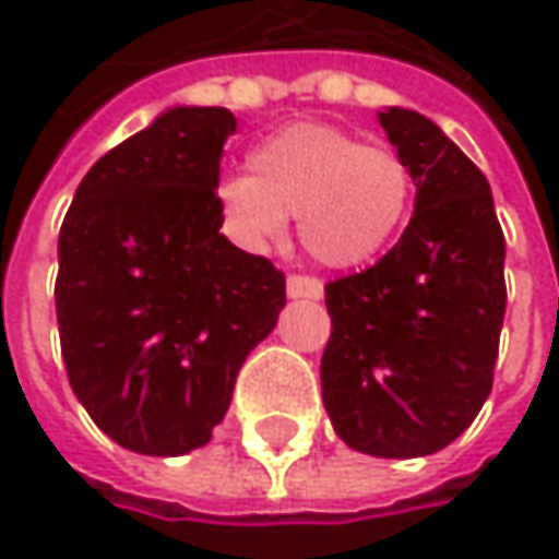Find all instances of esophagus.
<instances>
[{"label":"esophagus","mask_w":559,"mask_h":559,"mask_svg":"<svg viewBox=\"0 0 559 559\" xmlns=\"http://www.w3.org/2000/svg\"><path fill=\"white\" fill-rule=\"evenodd\" d=\"M287 297H310L320 300L323 297V281L313 275H290L287 278Z\"/></svg>","instance_id":"1"}]
</instances>
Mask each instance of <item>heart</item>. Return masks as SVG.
<instances>
[{
  "instance_id": "1",
  "label": "heart",
  "mask_w": 559,
  "mask_h": 559,
  "mask_svg": "<svg viewBox=\"0 0 559 559\" xmlns=\"http://www.w3.org/2000/svg\"><path fill=\"white\" fill-rule=\"evenodd\" d=\"M252 174L219 183V210L233 233L255 246H281L297 216L304 249L326 269L379 259L414 210V170L391 152L323 122H294L259 142Z\"/></svg>"
}]
</instances>
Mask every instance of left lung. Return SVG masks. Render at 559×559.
I'll use <instances>...</instances> for the list:
<instances>
[{
	"label": "left lung",
	"mask_w": 559,
	"mask_h": 559,
	"mask_svg": "<svg viewBox=\"0 0 559 559\" xmlns=\"http://www.w3.org/2000/svg\"><path fill=\"white\" fill-rule=\"evenodd\" d=\"M379 122L414 170V216L372 269L326 284L320 385L346 447L411 460L450 447L492 391L504 236L486 174L440 126L397 106Z\"/></svg>",
	"instance_id": "obj_1"
}]
</instances>
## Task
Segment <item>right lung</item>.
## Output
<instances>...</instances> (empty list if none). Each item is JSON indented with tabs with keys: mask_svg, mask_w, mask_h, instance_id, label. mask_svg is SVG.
Here are the masks:
<instances>
[{
	"mask_svg": "<svg viewBox=\"0 0 559 559\" xmlns=\"http://www.w3.org/2000/svg\"><path fill=\"white\" fill-rule=\"evenodd\" d=\"M223 106H174L80 180L57 239V326L93 424L145 456L210 443L284 275L223 233Z\"/></svg>",
	"mask_w": 559,
	"mask_h": 559,
	"instance_id": "right-lung-1",
	"label": "right lung"
}]
</instances>
